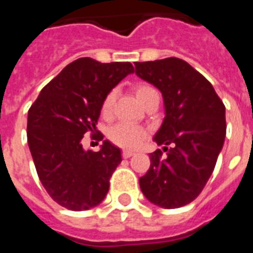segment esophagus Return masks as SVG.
I'll return each instance as SVG.
<instances>
[{"mask_svg":"<svg viewBox=\"0 0 253 253\" xmlns=\"http://www.w3.org/2000/svg\"><path fill=\"white\" fill-rule=\"evenodd\" d=\"M134 152H131V150H123L122 152V157L123 159H128V157H131V156H134Z\"/></svg>","mask_w":253,"mask_h":253,"instance_id":"esophagus-1","label":"esophagus"}]
</instances>
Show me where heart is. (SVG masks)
Wrapping results in <instances>:
<instances>
[{"label": "heart", "mask_w": 253, "mask_h": 253, "mask_svg": "<svg viewBox=\"0 0 253 253\" xmlns=\"http://www.w3.org/2000/svg\"><path fill=\"white\" fill-rule=\"evenodd\" d=\"M134 93L139 100V103L142 104L150 94L156 93V89L148 84H137V85H134ZM114 101H115V92L111 90L105 94V97L101 101V114L103 115L108 116L112 112ZM108 138L111 139V142H114L122 148H138L145 141L146 131L141 127L122 122V123H118L114 127H111L108 131Z\"/></svg>", "instance_id": "b5f03b06"}]
</instances>
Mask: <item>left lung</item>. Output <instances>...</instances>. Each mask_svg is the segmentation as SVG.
Masks as SVG:
<instances>
[{
    "mask_svg": "<svg viewBox=\"0 0 253 253\" xmlns=\"http://www.w3.org/2000/svg\"><path fill=\"white\" fill-rule=\"evenodd\" d=\"M135 73L161 90L165 104L153 141L165 145L167 156L160 149L150 153L141 190L157 206H186L205 188L223 146L225 105L211 84L180 58L135 62Z\"/></svg>",
    "mask_w": 253,
    "mask_h": 253,
    "instance_id": "obj_1",
    "label": "left lung"
}]
</instances>
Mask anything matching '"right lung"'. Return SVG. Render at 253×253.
I'll use <instances>...</instances> for the list:
<instances>
[{"instance_id":"add662e5","label":"right lung","mask_w":253,"mask_h":253,"mask_svg":"<svg viewBox=\"0 0 253 253\" xmlns=\"http://www.w3.org/2000/svg\"><path fill=\"white\" fill-rule=\"evenodd\" d=\"M132 72L130 62L80 58L63 67L31 105L27 138L36 172L62 207L88 210L107 195L121 150L104 141L99 152H85L81 139L86 132L93 137L105 94Z\"/></svg>"}]
</instances>
